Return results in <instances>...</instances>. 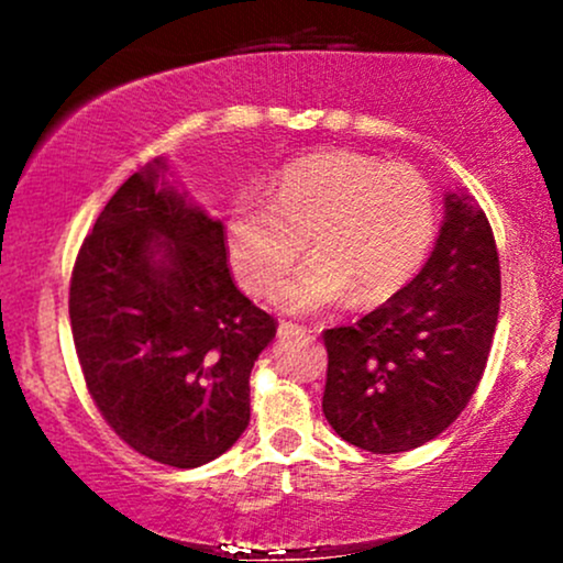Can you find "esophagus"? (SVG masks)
I'll list each match as a JSON object with an SVG mask.
<instances>
[{"label": "esophagus", "instance_id": "1", "mask_svg": "<svg viewBox=\"0 0 563 563\" xmlns=\"http://www.w3.org/2000/svg\"><path fill=\"white\" fill-rule=\"evenodd\" d=\"M277 333H280L283 339H294V335H309L312 331H309V328L299 325V322H286V320H283L280 328H277Z\"/></svg>", "mask_w": 563, "mask_h": 563}]
</instances>
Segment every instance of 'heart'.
Returning <instances> with one entry per match:
<instances>
[{
  "mask_svg": "<svg viewBox=\"0 0 563 563\" xmlns=\"http://www.w3.org/2000/svg\"><path fill=\"white\" fill-rule=\"evenodd\" d=\"M434 232V192L416 169L328 151L290 161L267 192H238L224 217V249L241 286L267 296L307 238L312 260L273 301L286 312H318L349 294L357 301L391 296L418 273Z\"/></svg>",
  "mask_w": 563,
  "mask_h": 563,
  "instance_id": "1",
  "label": "heart"
}]
</instances>
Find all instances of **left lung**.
Wrapping results in <instances>:
<instances>
[{
	"label": "left lung",
	"instance_id": "1",
	"mask_svg": "<svg viewBox=\"0 0 563 563\" xmlns=\"http://www.w3.org/2000/svg\"><path fill=\"white\" fill-rule=\"evenodd\" d=\"M497 312L493 228L466 192H450L421 273L354 325L322 333V412L335 434L376 455L442 434L479 386Z\"/></svg>",
	"mask_w": 563,
	"mask_h": 563
}]
</instances>
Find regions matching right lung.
<instances>
[{"label": "right lung", "instance_id": "1", "mask_svg": "<svg viewBox=\"0 0 563 563\" xmlns=\"http://www.w3.org/2000/svg\"><path fill=\"white\" fill-rule=\"evenodd\" d=\"M161 169L132 174L97 217L68 314L108 426L151 461L198 468L249 426L251 367L277 322L232 283L222 222L158 187Z\"/></svg>", "mask_w": 563, "mask_h": 563}]
</instances>
